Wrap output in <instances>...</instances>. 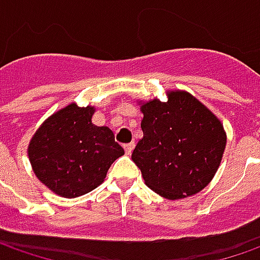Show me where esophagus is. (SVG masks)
Listing matches in <instances>:
<instances>
[{
    "label": "esophagus",
    "mask_w": 260,
    "mask_h": 260,
    "mask_svg": "<svg viewBox=\"0 0 260 260\" xmlns=\"http://www.w3.org/2000/svg\"><path fill=\"white\" fill-rule=\"evenodd\" d=\"M134 146H135V144H134V142L123 145V149H125L126 155H131V153H132V149H134Z\"/></svg>",
    "instance_id": "1"
}]
</instances>
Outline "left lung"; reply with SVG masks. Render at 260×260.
Masks as SVG:
<instances>
[{"label":"left lung","mask_w":260,"mask_h":260,"mask_svg":"<svg viewBox=\"0 0 260 260\" xmlns=\"http://www.w3.org/2000/svg\"><path fill=\"white\" fill-rule=\"evenodd\" d=\"M144 138L132 160L145 183L168 199L195 195L218 171L226 145L216 116L188 92H169L167 102L142 105Z\"/></svg>","instance_id":"8db88e82"}]
</instances>
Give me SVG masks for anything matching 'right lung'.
Returning a JSON list of instances; mask_svg holds the SVG:
<instances>
[{
  "label": "right lung",
  "instance_id": "obj_1",
  "mask_svg": "<svg viewBox=\"0 0 260 260\" xmlns=\"http://www.w3.org/2000/svg\"><path fill=\"white\" fill-rule=\"evenodd\" d=\"M93 108L71 104L35 132L28 156L37 178L63 198H77L101 185L125 151L108 126L93 125Z\"/></svg>",
  "mask_w": 260,
  "mask_h": 260
}]
</instances>
